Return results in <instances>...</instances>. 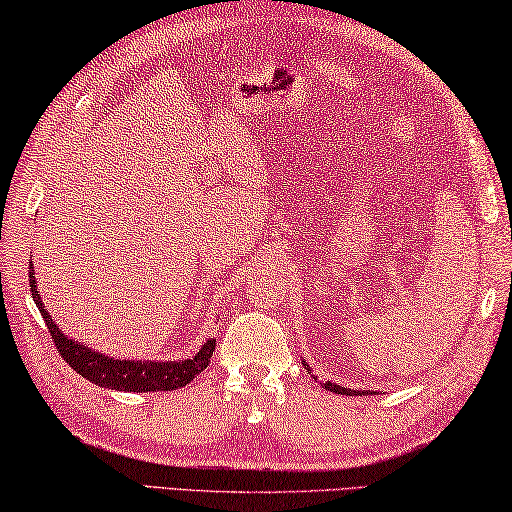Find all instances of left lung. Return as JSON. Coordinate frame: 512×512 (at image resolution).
<instances>
[{
  "mask_svg": "<svg viewBox=\"0 0 512 512\" xmlns=\"http://www.w3.org/2000/svg\"><path fill=\"white\" fill-rule=\"evenodd\" d=\"M305 367H307V364H305ZM323 387H326V389H328V392H335V394H355V392H353V389L339 387V385H335V383H330V380H328V383H326V385H323ZM362 394H369V392H362Z\"/></svg>",
  "mask_w": 512,
  "mask_h": 512,
  "instance_id": "left-lung-1",
  "label": "left lung"
}]
</instances>
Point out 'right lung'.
<instances>
[{
  "label": "right lung",
  "mask_w": 512,
  "mask_h": 512,
  "mask_svg": "<svg viewBox=\"0 0 512 512\" xmlns=\"http://www.w3.org/2000/svg\"><path fill=\"white\" fill-rule=\"evenodd\" d=\"M34 269V266H31ZM29 287L31 296L36 300V307L40 310L50 330L52 342L56 351L63 360H66L79 376H84L91 383L109 389H120V392H168V389H177L189 385L200 371L207 369L209 360H212L216 342H209L193 355L180 362H148V360H113L107 355L95 353L93 348L84 346L81 342H72L68 335H63L59 326L52 321L50 312H45L43 300L36 289V275L29 273Z\"/></svg>",
  "instance_id": "add662e5"
}]
</instances>
